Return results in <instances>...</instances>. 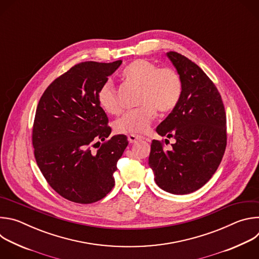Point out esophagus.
Instances as JSON below:
<instances>
[{
	"label": "esophagus",
	"mask_w": 259,
	"mask_h": 259,
	"mask_svg": "<svg viewBox=\"0 0 259 259\" xmlns=\"http://www.w3.org/2000/svg\"><path fill=\"white\" fill-rule=\"evenodd\" d=\"M141 139H143V137L141 135H136V134H129L128 135V141L130 143H135L136 141L141 140Z\"/></svg>",
	"instance_id": "34e87169"
}]
</instances>
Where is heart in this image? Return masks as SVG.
<instances>
[{"instance_id":"1","label":"heart","mask_w":259,"mask_h":259,"mask_svg":"<svg viewBox=\"0 0 259 259\" xmlns=\"http://www.w3.org/2000/svg\"><path fill=\"white\" fill-rule=\"evenodd\" d=\"M123 77L140 86L138 108L126 112L115 124L120 133H144L149 130L157 116V108L162 113L172 110L179 102L183 85L180 76L171 67H159L153 61L136 59L122 72ZM98 103L112 115L121 112V103L112 83H104L97 93Z\"/></svg>"}]
</instances>
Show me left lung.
I'll use <instances>...</instances> for the list:
<instances>
[{
	"label": "left lung",
	"instance_id": "obj_1",
	"mask_svg": "<svg viewBox=\"0 0 259 259\" xmlns=\"http://www.w3.org/2000/svg\"><path fill=\"white\" fill-rule=\"evenodd\" d=\"M182 80L178 104L157 127L161 136L173 137L166 151L153 140L149 158L158 187L174 195L201 189L213 176L227 146V116L223 99L206 73L177 52L167 53ZM168 139H165V142Z\"/></svg>",
	"mask_w": 259,
	"mask_h": 259
}]
</instances>
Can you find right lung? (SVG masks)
I'll return each instance as SVG.
<instances>
[{
  "label": "right lung",
  "mask_w": 259,
  "mask_h": 259,
  "mask_svg": "<svg viewBox=\"0 0 259 259\" xmlns=\"http://www.w3.org/2000/svg\"><path fill=\"white\" fill-rule=\"evenodd\" d=\"M121 63L76 64L48 86L36 107L32 127L36 164L50 187L68 201L91 204L115 186L114 172L128 140L123 134L108 137L112 129L97 93ZM100 141L104 143L92 152L91 146Z\"/></svg>",
  "instance_id": "1"
}]
</instances>
